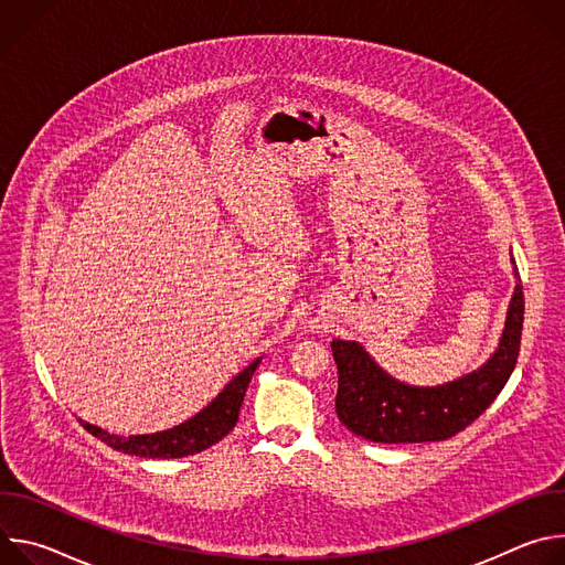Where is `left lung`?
I'll use <instances>...</instances> for the list:
<instances>
[{"instance_id":"1","label":"left lung","mask_w":565,"mask_h":565,"mask_svg":"<svg viewBox=\"0 0 565 565\" xmlns=\"http://www.w3.org/2000/svg\"><path fill=\"white\" fill-rule=\"evenodd\" d=\"M514 295L492 358L476 371L436 386H416L388 375L360 342L333 340L338 364L335 412L342 425L373 443H434L469 427L508 384L523 331V286L514 266Z\"/></svg>"}]
</instances>
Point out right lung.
Returning a JSON list of instances; mask_svg holds the SVG:
<instances>
[{
    "label": "right lung",
    "instance_id": "1",
    "mask_svg": "<svg viewBox=\"0 0 565 565\" xmlns=\"http://www.w3.org/2000/svg\"><path fill=\"white\" fill-rule=\"evenodd\" d=\"M262 364V358L250 362L244 371L236 373L223 391L210 402L207 407H203L196 416L188 418L185 423L166 429V431H156V434H136V436H118L109 434L103 427H96L92 423H83V427L114 447L116 451L129 454V456H140V458H183L199 454L212 445H216L221 438H225L236 420H238V409L241 402L246 397L248 384Z\"/></svg>",
    "mask_w": 565,
    "mask_h": 565
}]
</instances>
